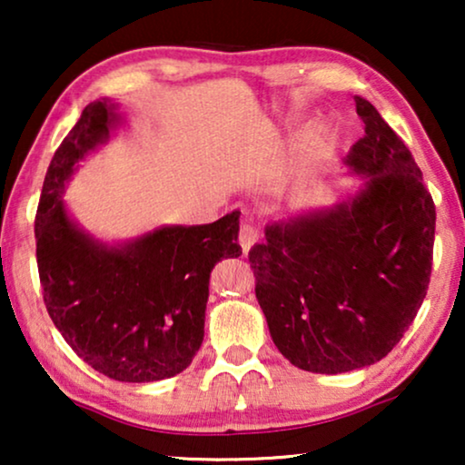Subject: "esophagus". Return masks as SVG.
Returning <instances> with one entry per match:
<instances>
[{"label": "esophagus", "instance_id": "obj_1", "mask_svg": "<svg viewBox=\"0 0 465 465\" xmlns=\"http://www.w3.org/2000/svg\"><path fill=\"white\" fill-rule=\"evenodd\" d=\"M258 239H260L258 228L253 226L252 222H243V224H241V231H239V243H241V250H243V253L250 252L252 245L256 243Z\"/></svg>", "mask_w": 465, "mask_h": 465}]
</instances>
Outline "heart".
<instances>
[{
    "label": "heart",
    "instance_id": "b5f03b06",
    "mask_svg": "<svg viewBox=\"0 0 465 465\" xmlns=\"http://www.w3.org/2000/svg\"><path fill=\"white\" fill-rule=\"evenodd\" d=\"M336 145V131L332 126H317L298 139L292 150V167L296 171H307L317 161L328 156Z\"/></svg>",
    "mask_w": 465,
    "mask_h": 465
}]
</instances>
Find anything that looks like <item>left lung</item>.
Returning a JSON list of instances; mask_svg holds the SVG:
<instances>
[{"mask_svg": "<svg viewBox=\"0 0 465 465\" xmlns=\"http://www.w3.org/2000/svg\"><path fill=\"white\" fill-rule=\"evenodd\" d=\"M342 163L366 175L351 201L266 226L250 250L256 298L283 358L339 374L383 360L415 320L431 275L436 207L421 169L371 101Z\"/></svg>", "mask_w": 465, "mask_h": 465, "instance_id": "1", "label": "left lung"}]
</instances>
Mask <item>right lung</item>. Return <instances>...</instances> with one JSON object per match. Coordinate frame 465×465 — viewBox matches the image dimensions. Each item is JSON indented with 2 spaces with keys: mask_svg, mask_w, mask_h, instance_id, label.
Segmentation results:
<instances>
[{
  "mask_svg": "<svg viewBox=\"0 0 465 465\" xmlns=\"http://www.w3.org/2000/svg\"><path fill=\"white\" fill-rule=\"evenodd\" d=\"M118 120L110 101H93L56 148L35 213V256L50 320L78 358L123 383H150L186 371L199 351L209 275L222 258L241 256V212L156 228L120 247L94 241L69 220L61 194Z\"/></svg>",
  "mask_w": 465,
  "mask_h": 465,
  "instance_id": "add662e5",
  "label": "right lung"
}]
</instances>
